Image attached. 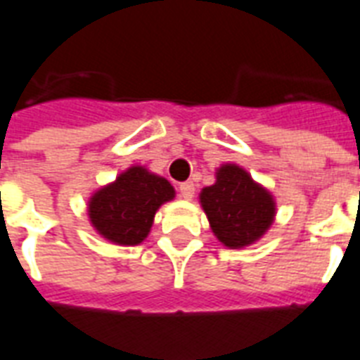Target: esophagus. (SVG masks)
<instances>
[{
  "mask_svg": "<svg viewBox=\"0 0 360 360\" xmlns=\"http://www.w3.org/2000/svg\"><path fill=\"white\" fill-rule=\"evenodd\" d=\"M179 194H181V198H185V200H192V196H194V185H192L191 181H186V183H181Z\"/></svg>",
  "mask_w": 360,
  "mask_h": 360,
  "instance_id": "1",
  "label": "esophagus"
}]
</instances>
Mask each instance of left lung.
Listing matches in <instances>:
<instances>
[{
	"mask_svg": "<svg viewBox=\"0 0 360 360\" xmlns=\"http://www.w3.org/2000/svg\"><path fill=\"white\" fill-rule=\"evenodd\" d=\"M214 181L200 192L214 237L226 248H245L262 239L276 217L274 196L237 164H222Z\"/></svg>",
	"mask_w": 360,
	"mask_h": 360,
	"instance_id": "left-lung-1",
	"label": "left lung"
}]
</instances>
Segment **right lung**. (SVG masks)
Listing matches in <instances>:
<instances>
[{
    "mask_svg": "<svg viewBox=\"0 0 360 360\" xmlns=\"http://www.w3.org/2000/svg\"><path fill=\"white\" fill-rule=\"evenodd\" d=\"M175 198V188L162 175L134 164L115 181L95 191L87 217L98 236L121 246H136L151 231L158 207Z\"/></svg>",
    "mask_w": 360,
    "mask_h": 360,
    "instance_id": "obj_1",
    "label": "right lung"
}]
</instances>
